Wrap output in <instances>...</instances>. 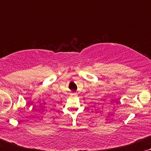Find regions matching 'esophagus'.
Returning <instances> with one entry per match:
<instances>
[{
	"label": "esophagus",
	"mask_w": 151,
	"mask_h": 151,
	"mask_svg": "<svg viewBox=\"0 0 151 151\" xmlns=\"http://www.w3.org/2000/svg\"><path fill=\"white\" fill-rule=\"evenodd\" d=\"M71 95H72V96H76V93H72Z\"/></svg>",
	"instance_id": "obj_1"
}]
</instances>
